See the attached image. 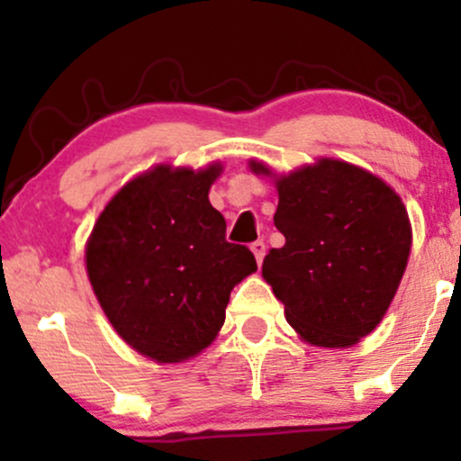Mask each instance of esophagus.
I'll return each mask as SVG.
<instances>
[{"instance_id":"1","label":"esophagus","mask_w":461,"mask_h":461,"mask_svg":"<svg viewBox=\"0 0 461 461\" xmlns=\"http://www.w3.org/2000/svg\"><path fill=\"white\" fill-rule=\"evenodd\" d=\"M251 251H253V256H256V262L258 264H262V260H264V253H267V247H264V242L262 240H256L251 245Z\"/></svg>"}]
</instances>
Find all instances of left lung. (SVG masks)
<instances>
[{
  "mask_svg": "<svg viewBox=\"0 0 461 461\" xmlns=\"http://www.w3.org/2000/svg\"><path fill=\"white\" fill-rule=\"evenodd\" d=\"M277 190L275 227L285 236L262 264L285 321L312 347L348 348L393 303L411 251L405 203L382 177L338 158L277 176L249 160Z\"/></svg>",
  "mask_w": 461,
  "mask_h": 461,
  "instance_id": "1",
  "label": "left lung"
}]
</instances>
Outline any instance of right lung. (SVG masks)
<instances>
[{
    "mask_svg": "<svg viewBox=\"0 0 461 461\" xmlns=\"http://www.w3.org/2000/svg\"><path fill=\"white\" fill-rule=\"evenodd\" d=\"M221 173V162L147 168L116 190L86 240V275L104 314L151 362L205 351L234 285L258 271L247 247L225 240L223 214L208 199Z\"/></svg>",
    "mask_w": 461,
    "mask_h": 461,
    "instance_id": "add662e5",
    "label": "right lung"
}]
</instances>
